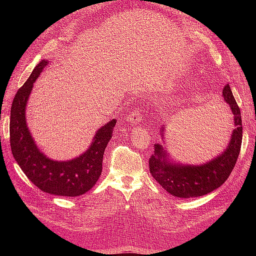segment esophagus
<instances>
[{
	"instance_id": "obj_1",
	"label": "esophagus",
	"mask_w": 256,
	"mask_h": 256,
	"mask_svg": "<svg viewBox=\"0 0 256 256\" xmlns=\"http://www.w3.org/2000/svg\"><path fill=\"white\" fill-rule=\"evenodd\" d=\"M141 120H142L141 118V110L140 111H138V110L132 111V112L129 114L128 118H127L128 122H132V124H136V126H140L141 125V124H142Z\"/></svg>"
}]
</instances>
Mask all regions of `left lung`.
<instances>
[{
	"mask_svg": "<svg viewBox=\"0 0 256 256\" xmlns=\"http://www.w3.org/2000/svg\"><path fill=\"white\" fill-rule=\"evenodd\" d=\"M222 97L233 114L234 128L226 148L218 156L202 164H184L172 159L166 145L154 144V152L150 159V171L161 187L173 196L189 198L210 193L224 184L236 164L242 141V115L228 84L224 86ZM164 134L166 126H162V140Z\"/></svg>",
	"mask_w": 256,
	"mask_h": 256,
	"instance_id": "obj_1",
	"label": "left lung"
}]
</instances>
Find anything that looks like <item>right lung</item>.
Instances as JSON below:
<instances>
[{"label": "right lung", "instance_id": "right-lung-1", "mask_svg": "<svg viewBox=\"0 0 256 256\" xmlns=\"http://www.w3.org/2000/svg\"><path fill=\"white\" fill-rule=\"evenodd\" d=\"M42 60L14 98L10 110V146L14 160L37 188L60 196H79L94 187L102 171L104 150L111 140L115 118L97 130L88 148L66 161L53 160L40 150L26 124V110L34 82L48 65Z\"/></svg>", "mask_w": 256, "mask_h": 256}]
</instances>
